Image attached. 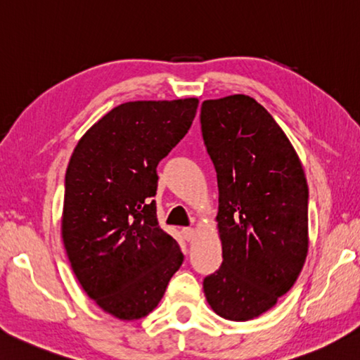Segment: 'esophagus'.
Returning a JSON list of instances; mask_svg holds the SVG:
<instances>
[{"instance_id": "esophagus-1", "label": "esophagus", "mask_w": 360, "mask_h": 360, "mask_svg": "<svg viewBox=\"0 0 360 360\" xmlns=\"http://www.w3.org/2000/svg\"><path fill=\"white\" fill-rule=\"evenodd\" d=\"M181 234H182V237L186 238L187 242H190V240H192V238L195 237V229H193V228H182Z\"/></svg>"}]
</instances>
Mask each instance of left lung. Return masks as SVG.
Wrapping results in <instances>:
<instances>
[{
  "instance_id": "obj_1",
  "label": "left lung",
  "mask_w": 360,
  "mask_h": 360,
  "mask_svg": "<svg viewBox=\"0 0 360 360\" xmlns=\"http://www.w3.org/2000/svg\"><path fill=\"white\" fill-rule=\"evenodd\" d=\"M218 182L223 262L202 281L214 312L248 321L290 290L307 256L309 188L284 131L262 104L232 95L201 104Z\"/></svg>"
}]
</instances>
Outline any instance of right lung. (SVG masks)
Returning <instances> with one entry per match:
<instances>
[{
    "mask_svg": "<svg viewBox=\"0 0 360 360\" xmlns=\"http://www.w3.org/2000/svg\"><path fill=\"white\" fill-rule=\"evenodd\" d=\"M196 98L120 104L84 134L65 173L62 238L77 281L103 311L139 320L184 260L159 226L158 165L192 126Z\"/></svg>",
    "mask_w": 360,
    "mask_h": 360,
    "instance_id": "1",
    "label": "right lung"
}]
</instances>
